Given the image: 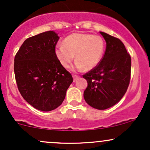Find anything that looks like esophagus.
Segmentation results:
<instances>
[{
	"instance_id": "obj_1",
	"label": "esophagus",
	"mask_w": 150,
	"mask_h": 150,
	"mask_svg": "<svg viewBox=\"0 0 150 150\" xmlns=\"http://www.w3.org/2000/svg\"><path fill=\"white\" fill-rule=\"evenodd\" d=\"M72 77H73V80H74V82L76 81V80H78V78H79L78 75H72Z\"/></svg>"
}]
</instances>
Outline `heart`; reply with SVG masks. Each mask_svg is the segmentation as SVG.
Wrapping results in <instances>:
<instances>
[{
  "label": "heart",
  "instance_id": "heart-1",
  "mask_svg": "<svg viewBox=\"0 0 150 150\" xmlns=\"http://www.w3.org/2000/svg\"><path fill=\"white\" fill-rule=\"evenodd\" d=\"M105 42L100 36L88 33H73L63 40V45L55 49V55L61 65L68 68L75 59V68L90 70L98 66L103 58Z\"/></svg>",
  "mask_w": 150,
  "mask_h": 150
}]
</instances>
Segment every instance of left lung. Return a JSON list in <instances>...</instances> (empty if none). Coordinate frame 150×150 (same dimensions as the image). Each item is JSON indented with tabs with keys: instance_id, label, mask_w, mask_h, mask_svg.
<instances>
[{
	"instance_id": "1",
	"label": "left lung",
	"mask_w": 150,
	"mask_h": 150,
	"mask_svg": "<svg viewBox=\"0 0 150 150\" xmlns=\"http://www.w3.org/2000/svg\"><path fill=\"white\" fill-rule=\"evenodd\" d=\"M106 50L98 66L83 75L88 81L84 91L86 103L98 110H105L118 103L125 94L131 75V57L120 39L100 32Z\"/></svg>"
}]
</instances>
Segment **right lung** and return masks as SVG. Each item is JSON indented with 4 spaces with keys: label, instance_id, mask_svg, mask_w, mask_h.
I'll list each match as a JSON object with an SVG mask.
<instances>
[{
    "label": "right lung",
    "instance_id": "add662e5",
    "mask_svg": "<svg viewBox=\"0 0 150 150\" xmlns=\"http://www.w3.org/2000/svg\"><path fill=\"white\" fill-rule=\"evenodd\" d=\"M59 38L52 30L33 36L24 41L15 56V78L20 93L41 111L60 106L73 81L55 55Z\"/></svg>",
    "mask_w": 150,
    "mask_h": 150
}]
</instances>
